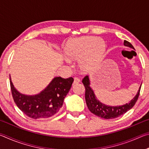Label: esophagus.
<instances>
[{"mask_svg":"<svg viewBox=\"0 0 149 149\" xmlns=\"http://www.w3.org/2000/svg\"><path fill=\"white\" fill-rule=\"evenodd\" d=\"M80 82V79H79V78L77 77H75L74 78V84H78V83Z\"/></svg>","mask_w":149,"mask_h":149,"instance_id":"1","label":"esophagus"}]
</instances>
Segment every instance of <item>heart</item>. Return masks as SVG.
<instances>
[{
    "mask_svg": "<svg viewBox=\"0 0 149 149\" xmlns=\"http://www.w3.org/2000/svg\"><path fill=\"white\" fill-rule=\"evenodd\" d=\"M104 41L99 37L85 36L70 41L64 49L68 58L65 61L70 64V60H77L79 68L89 72L99 65L104 56Z\"/></svg>",
    "mask_w": 149,
    "mask_h": 149,
    "instance_id": "b5f03b06",
    "label": "heart"
}]
</instances>
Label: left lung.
<instances>
[{
	"instance_id": "1",
	"label": "left lung",
	"mask_w": 149,
	"mask_h": 149,
	"mask_svg": "<svg viewBox=\"0 0 149 149\" xmlns=\"http://www.w3.org/2000/svg\"><path fill=\"white\" fill-rule=\"evenodd\" d=\"M123 45L125 47H128L132 48L133 49H135L133 45L127 41H124ZM82 83L84 84L85 88V100H86V104L90 112H91L93 114L97 116L104 118V119H113V118H118L120 116L125 114L131 108H132L138 99L141 87V85L137 95L135 96L134 98L131 101H130V102L126 103L123 105L111 107V106H108L103 104L97 99L94 91L90 86V79L88 75H86L83 79Z\"/></svg>"
}]
</instances>
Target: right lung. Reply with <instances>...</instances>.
<instances>
[{
	"instance_id": "obj_1",
	"label": "right lung",
	"mask_w": 149,
	"mask_h": 149,
	"mask_svg": "<svg viewBox=\"0 0 149 149\" xmlns=\"http://www.w3.org/2000/svg\"><path fill=\"white\" fill-rule=\"evenodd\" d=\"M74 82L72 77H55L41 92L34 95L20 93L14 87L10 75L12 95L17 107L33 119H43L56 114L62 107L65 96Z\"/></svg>"
}]
</instances>
